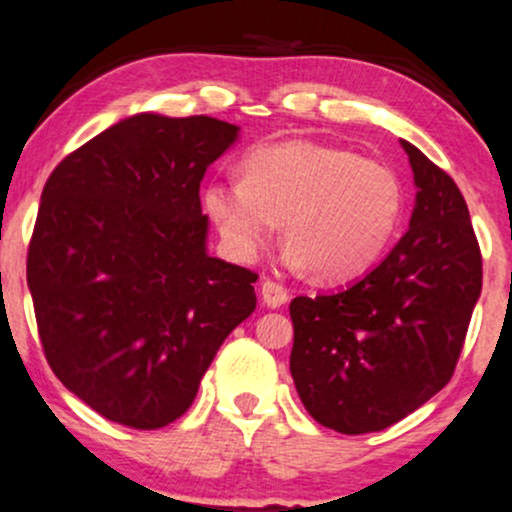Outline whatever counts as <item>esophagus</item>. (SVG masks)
Returning a JSON list of instances; mask_svg holds the SVG:
<instances>
[{
    "mask_svg": "<svg viewBox=\"0 0 512 512\" xmlns=\"http://www.w3.org/2000/svg\"><path fill=\"white\" fill-rule=\"evenodd\" d=\"M262 300H264V305L267 307H281V305H286L288 303V291H286V286H281L279 281H274V279H264L262 281Z\"/></svg>",
    "mask_w": 512,
    "mask_h": 512,
    "instance_id": "1",
    "label": "esophagus"
}]
</instances>
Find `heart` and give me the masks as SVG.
I'll use <instances>...</instances> for the list:
<instances>
[{"label": "heart", "mask_w": 512, "mask_h": 512, "mask_svg": "<svg viewBox=\"0 0 512 512\" xmlns=\"http://www.w3.org/2000/svg\"><path fill=\"white\" fill-rule=\"evenodd\" d=\"M205 207L243 260L267 248L283 221L288 260L322 281L367 272L389 250L405 214L391 166L310 140L267 145L243 162V183H212Z\"/></svg>", "instance_id": "b5f03b06"}]
</instances>
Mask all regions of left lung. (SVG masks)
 Returning a JSON list of instances; mask_svg holds the SVG:
<instances>
[{
    "instance_id": "8db88e82",
    "label": "left lung",
    "mask_w": 512,
    "mask_h": 512,
    "mask_svg": "<svg viewBox=\"0 0 512 512\" xmlns=\"http://www.w3.org/2000/svg\"><path fill=\"white\" fill-rule=\"evenodd\" d=\"M410 229L379 267L336 293L291 303L295 389L322 427L381 432L448 384L482 293V252L465 197L410 145Z\"/></svg>"
}]
</instances>
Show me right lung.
Wrapping results in <instances>:
<instances>
[{
	"label": "right lung",
	"mask_w": 512,
	"mask_h": 512,
	"mask_svg": "<svg viewBox=\"0 0 512 512\" xmlns=\"http://www.w3.org/2000/svg\"><path fill=\"white\" fill-rule=\"evenodd\" d=\"M238 138L212 116L135 114L57 164L28 245L42 350L104 420L159 429L186 412L257 274L209 257L200 181Z\"/></svg>",
	"instance_id": "right-lung-1"
}]
</instances>
